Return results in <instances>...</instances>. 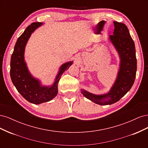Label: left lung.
Returning <instances> with one entry per match:
<instances>
[{
    "label": "left lung",
    "mask_w": 148,
    "mask_h": 148,
    "mask_svg": "<svg viewBox=\"0 0 148 148\" xmlns=\"http://www.w3.org/2000/svg\"><path fill=\"white\" fill-rule=\"evenodd\" d=\"M113 35L109 39L120 57V68L112 87L107 94L94 95L82 89L83 95L99 105H110L119 101L132 87L136 77L137 61L135 43L127 26L122 23L114 21Z\"/></svg>",
    "instance_id": "8db88e82"
}]
</instances>
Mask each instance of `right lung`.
<instances>
[{
    "label": "right lung",
    "instance_id": "1",
    "mask_svg": "<svg viewBox=\"0 0 148 148\" xmlns=\"http://www.w3.org/2000/svg\"><path fill=\"white\" fill-rule=\"evenodd\" d=\"M42 25V23L36 22L26 28L17 39L10 61V77L13 84L26 101L34 104L51 101L57 96L58 83L62 73L73 64L71 61L62 64L54 83L50 86H42L39 79L31 75L25 61V49L31 34Z\"/></svg>",
    "mask_w": 148,
    "mask_h": 148
}]
</instances>
